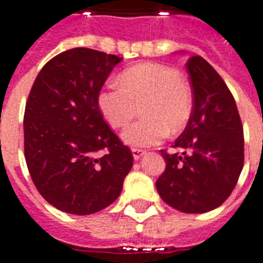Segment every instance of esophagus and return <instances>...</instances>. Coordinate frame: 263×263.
<instances>
[{"label": "esophagus", "instance_id": "esophagus-1", "mask_svg": "<svg viewBox=\"0 0 263 263\" xmlns=\"http://www.w3.org/2000/svg\"><path fill=\"white\" fill-rule=\"evenodd\" d=\"M132 154H133L134 159L139 161V159H141V158L145 155V151H144V149H140V148H133V149H132Z\"/></svg>", "mask_w": 263, "mask_h": 263}]
</instances>
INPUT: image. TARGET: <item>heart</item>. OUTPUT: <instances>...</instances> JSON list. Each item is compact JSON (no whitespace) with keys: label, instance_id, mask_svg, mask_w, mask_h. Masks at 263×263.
<instances>
[{"label":"heart","instance_id":"1","mask_svg":"<svg viewBox=\"0 0 263 263\" xmlns=\"http://www.w3.org/2000/svg\"><path fill=\"white\" fill-rule=\"evenodd\" d=\"M98 109L112 127H122L141 110V118L122 132L130 147L157 145L167 133L176 134L190 122L194 98L179 70L162 64L126 69L119 84H106L97 97Z\"/></svg>","mask_w":263,"mask_h":263}]
</instances>
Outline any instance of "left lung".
<instances>
[{
    "instance_id": "1",
    "label": "left lung",
    "mask_w": 263,
    "mask_h": 263,
    "mask_svg": "<svg viewBox=\"0 0 263 263\" xmlns=\"http://www.w3.org/2000/svg\"><path fill=\"white\" fill-rule=\"evenodd\" d=\"M194 109L184 132L162 149L165 172L157 180L161 198L185 214L218 208L236 187L244 165V132L232 92L202 57L187 61Z\"/></svg>"
}]
</instances>
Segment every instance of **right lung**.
I'll list each match as a JSON object with an SVG mask.
<instances>
[{
  "instance_id": "right-lung-1",
  "label": "right lung",
  "mask_w": 263,
  "mask_h": 263,
  "mask_svg": "<svg viewBox=\"0 0 263 263\" xmlns=\"http://www.w3.org/2000/svg\"><path fill=\"white\" fill-rule=\"evenodd\" d=\"M120 61L97 49H68L48 61L33 83L23 119L25 158L39 193L59 211L91 215L106 208L133 166L132 151L97 104Z\"/></svg>"
}]
</instances>
